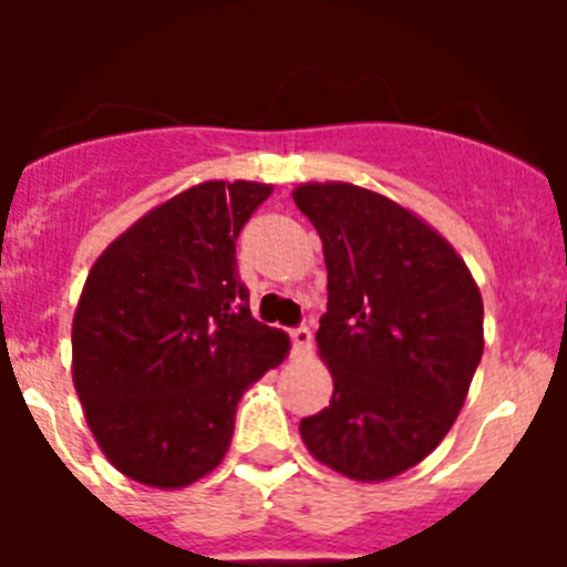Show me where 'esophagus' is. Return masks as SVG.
<instances>
[{
    "mask_svg": "<svg viewBox=\"0 0 567 567\" xmlns=\"http://www.w3.org/2000/svg\"><path fill=\"white\" fill-rule=\"evenodd\" d=\"M292 352L298 354V358L312 352V332H309L307 327H300L292 332Z\"/></svg>",
    "mask_w": 567,
    "mask_h": 567,
    "instance_id": "1",
    "label": "esophagus"
}]
</instances>
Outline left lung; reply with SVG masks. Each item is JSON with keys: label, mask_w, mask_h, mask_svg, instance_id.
<instances>
[{"label": "left lung", "mask_w": 567, "mask_h": 567, "mask_svg": "<svg viewBox=\"0 0 567 567\" xmlns=\"http://www.w3.org/2000/svg\"><path fill=\"white\" fill-rule=\"evenodd\" d=\"M292 198L323 244L315 340L334 383L300 440L343 477L383 483L457 420L483 358V295L457 249L392 198L349 182L298 184Z\"/></svg>", "instance_id": "left-lung-1"}]
</instances>
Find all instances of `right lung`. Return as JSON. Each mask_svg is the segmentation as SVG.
<instances>
[{
	"instance_id": "right-lung-1",
	"label": "right lung",
	"mask_w": 567,
	"mask_h": 567,
	"mask_svg": "<svg viewBox=\"0 0 567 567\" xmlns=\"http://www.w3.org/2000/svg\"><path fill=\"white\" fill-rule=\"evenodd\" d=\"M272 184L202 182L144 213L90 267L73 385L115 471L175 491L218 468L249 385L289 338L249 312L235 240Z\"/></svg>"
}]
</instances>
